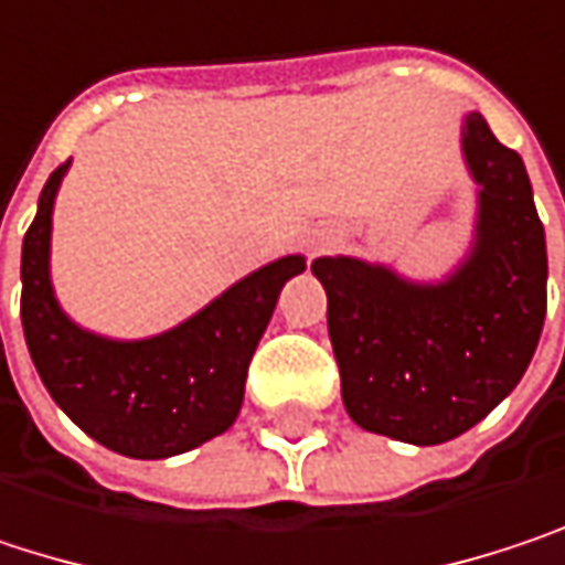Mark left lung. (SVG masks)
<instances>
[{"label": "left lung", "mask_w": 565, "mask_h": 565, "mask_svg": "<svg viewBox=\"0 0 565 565\" xmlns=\"http://www.w3.org/2000/svg\"><path fill=\"white\" fill-rule=\"evenodd\" d=\"M461 162L475 181V227L443 279L361 256L312 263L348 416L409 446H439L481 423L521 384L546 318V237L524 159L471 109Z\"/></svg>", "instance_id": "8db88e82"}]
</instances>
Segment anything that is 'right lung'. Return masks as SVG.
<instances>
[{
    "label": "right lung",
    "mask_w": 565,
    "mask_h": 565,
    "mask_svg": "<svg viewBox=\"0 0 565 565\" xmlns=\"http://www.w3.org/2000/svg\"><path fill=\"white\" fill-rule=\"evenodd\" d=\"M71 162L41 188L22 241V328L51 399L100 446L129 459H172L227 433L244 406L247 367L302 253L247 273L194 316L149 338L77 324L51 282V221Z\"/></svg>",
    "instance_id": "right-lung-1"
}]
</instances>
